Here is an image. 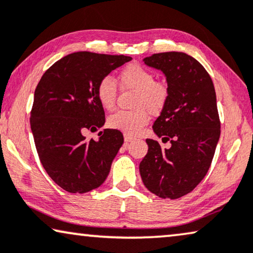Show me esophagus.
<instances>
[{
	"mask_svg": "<svg viewBox=\"0 0 253 253\" xmlns=\"http://www.w3.org/2000/svg\"><path fill=\"white\" fill-rule=\"evenodd\" d=\"M124 138H125V142H126V143H128V142L134 141V137H133V136H130V135H127V134L124 135Z\"/></svg>",
	"mask_w": 253,
	"mask_h": 253,
	"instance_id": "1",
	"label": "esophagus"
}]
</instances>
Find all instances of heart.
I'll list each match as a JSON object with an SVG mask.
<instances>
[{
    "label": "heart",
    "instance_id": "1",
    "mask_svg": "<svg viewBox=\"0 0 253 253\" xmlns=\"http://www.w3.org/2000/svg\"><path fill=\"white\" fill-rule=\"evenodd\" d=\"M124 88L135 90L131 111H117L108 118V126L127 135L140 133L149 122V112L157 115L165 108L169 99V87L163 81H156L151 71L140 64H129L120 72ZM97 99L105 110H112L116 104L117 84L111 77H103L96 87Z\"/></svg>",
    "mask_w": 253,
    "mask_h": 253
}]
</instances>
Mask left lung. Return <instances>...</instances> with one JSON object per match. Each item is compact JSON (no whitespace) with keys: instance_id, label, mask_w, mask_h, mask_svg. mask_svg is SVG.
<instances>
[{"instance_id":"left-lung-1","label":"left lung","mask_w":253,"mask_h":253,"mask_svg":"<svg viewBox=\"0 0 253 253\" xmlns=\"http://www.w3.org/2000/svg\"><path fill=\"white\" fill-rule=\"evenodd\" d=\"M145 65L166 77L169 99L154 123V131L169 149L147 138L148 154L140 174L149 191L162 198L187 195L204 179L220 137L216 96L211 77L194 57L184 52L154 54Z\"/></svg>"}]
</instances>
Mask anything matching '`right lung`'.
I'll return each mask as SVG.
<instances>
[{"instance_id":"right-lung-1","label":"right lung","mask_w":253,"mask_h":253,"mask_svg":"<svg viewBox=\"0 0 253 253\" xmlns=\"http://www.w3.org/2000/svg\"><path fill=\"white\" fill-rule=\"evenodd\" d=\"M131 60L124 55L78 51L57 60L39 81L31 112V129L45 172L64 190L84 194L109 175L124 143L119 130L104 129L98 140L86 130L105 123L96 87L103 77Z\"/></svg>"}]
</instances>
